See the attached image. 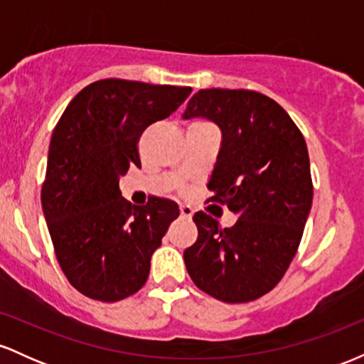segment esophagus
Listing matches in <instances>:
<instances>
[{"mask_svg": "<svg viewBox=\"0 0 364 364\" xmlns=\"http://www.w3.org/2000/svg\"><path fill=\"white\" fill-rule=\"evenodd\" d=\"M179 212H181V217H186V219L193 215V208L190 205H179Z\"/></svg>", "mask_w": 364, "mask_h": 364, "instance_id": "esophagus-1", "label": "esophagus"}]
</instances>
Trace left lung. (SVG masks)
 <instances>
[{
	"instance_id": "8db88e82",
	"label": "left lung",
	"mask_w": 364,
	"mask_h": 364,
	"mask_svg": "<svg viewBox=\"0 0 364 364\" xmlns=\"http://www.w3.org/2000/svg\"><path fill=\"white\" fill-rule=\"evenodd\" d=\"M183 118H207L223 133L208 190L237 215L231 228L196 212L185 250L191 281L224 303H248L277 286L298 252L313 183L304 136L274 99L255 90L203 89Z\"/></svg>"
}]
</instances>
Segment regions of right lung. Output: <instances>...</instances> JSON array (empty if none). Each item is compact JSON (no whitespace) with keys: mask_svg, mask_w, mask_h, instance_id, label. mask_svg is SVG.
<instances>
[{"mask_svg":"<svg viewBox=\"0 0 364 364\" xmlns=\"http://www.w3.org/2000/svg\"><path fill=\"white\" fill-rule=\"evenodd\" d=\"M190 94L191 87L106 78L78 92L58 121L41 202L58 263L87 298L114 303L147 282L152 253L179 208L157 196L132 205L119 176L140 168L144 129Z\"/></svg>","mask_w":364,"mask_h":364,"instance_id":"right-lung-1","label":"right lung"}]
</instances>
